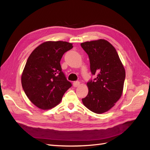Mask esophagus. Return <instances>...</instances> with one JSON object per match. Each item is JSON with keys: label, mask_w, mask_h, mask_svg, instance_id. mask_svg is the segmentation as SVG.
Masks as SVG:
<instances>
[{"label": "esophagus", "mask_w": 150, "mask_h": 150, "mask_svg": "<svg viewBox=\"0 0 150 150\" xmlns=\"http://www.w3.org/2000/svg\"><path fill=\"white\" fill-rule=\"evenodd\" d=\"M80 85V82L79 81H75L73 83V86L74 87H78Z\"/></svg>", "instance_id": "34e87169"}]
</instances>
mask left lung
<instances>
[{"label":"left lung","mask_w":150,"mask_h":150,"mask_svg":"<svg viewBox=\"0 0 150 150\" xmlns=\"http://www.w3.org/2000/svg\"><path fill=\"white\" fill-rule=\"evenodd\" d=\"M81 45L89 56L91 74L96 76L87 83L89 91L82 103L93 112H105L122 95L125 68L115 48L107 41H86Z\"/></svg>","instance_id":"obj_1"}]
</instances>
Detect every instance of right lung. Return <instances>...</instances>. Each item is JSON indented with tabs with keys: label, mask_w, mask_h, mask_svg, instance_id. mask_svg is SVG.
I'll use <instances>...</instances> for the list:
<instances>
[{
	"label": "right lung",
	"mask_w": 150,
	"mask_h": 150,
	"mask_svg": "<svg viewBox=\"0 0 150 150\" xmlns=\"http://www.w3.org/2000/svg\"><path fill=\"white\" fill-rule=\"evenodd\" d=\"M73 48L67 41H47L39 45L27 59L22 85L28 98L40 109H50L61 102L71 87L62 71V55Z\"/></svg>",
	"instance_id": "obj_1"
}]
</instances>
